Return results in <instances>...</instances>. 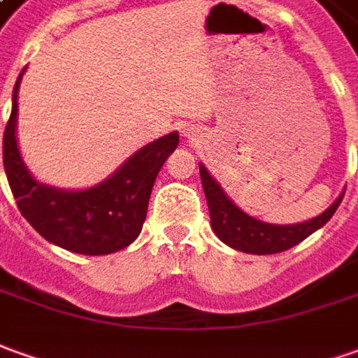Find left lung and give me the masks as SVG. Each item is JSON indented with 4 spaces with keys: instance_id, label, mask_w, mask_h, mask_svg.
<instances>
[{
    "instance_id": "1",
    "label": "left lung",
    "mask_w": 358,
    "mask_h": 358,
    "mask_svg": "<svg viewBox=\"0 0 358 358\" xmlns=\"http://www.w3.org/2000/svg\"><path fill=\"white\" fill-rule=\"evenodd\" d=\"M199 169H201V181H203L204 196L208 203L214 234L226 245L243 251V253H253V255L280 253V251H287L298 245L300 241L306 240L310 234H314L315 230L325 226V222L334 216L345 194L343 191L327 210L322 212L320 216H315L312 220L288 224V226L267 224V222H261L250 214H245L231 203L203 164L199 165Z\"/></svg>"
}]
</instances>
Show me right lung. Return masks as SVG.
Returning a JSON list of instances; mask_svg holds the SVG:
<instances>
[{
	"label": "right lung",
	"mask_w": 358,
	"mask_h": 358,
	"mask_svg": "<svg viewBox=\"0 0 358 358\" xmlns=\"http://www.w3.org/2000/svg\"><path fill=\"white\" fill-rule=\"evenodd\" d=\"M21 76L3 134V167L19 210L44 240L64 250L81 255L124 250L142 231L155 177L179 144V134L171 132L140 148L108 179L85 191L38 183L27 169L15 136Z\"/></svg>",
	"instance_id": "1"
}]
</instances>
